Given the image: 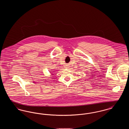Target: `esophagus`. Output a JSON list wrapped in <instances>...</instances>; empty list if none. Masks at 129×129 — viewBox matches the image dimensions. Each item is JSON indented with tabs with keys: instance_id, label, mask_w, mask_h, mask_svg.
<instances>
[{
	"instance_id": "obj_1",
	"label": "esophagus",
	"mask_w": 129,
	"mask_h": 129,
	"mask_svg": "<svg viewBox=\"0 0 129 129\" xmlns=\"http://www.w3.org/2000/svg\"><path fill=\"white\" fill-rule=\"evenodd\" d=\"M67 67H66V68H67Z\"/></svg>"
}]
</instances>
